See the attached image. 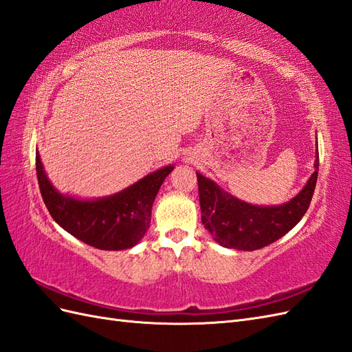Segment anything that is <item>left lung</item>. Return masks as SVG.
Returning <instances> with one entry per match:
<instances>
[{
	"instance_id": "8db88e82",
	"label": "left lung",
	"mask_w": 352,
	"mask_h": 352,
	"mask_svg": "<svg viewBox=\"0 0 352 352\" xmlns=\"http://www.w3.org/2000/svg\"><path fill=\"white\" fill-rule=\"evenodd\" d=\"M197 175L202 224L224 248L256 250L290 232L307 212L318 175V148L314 173L300 192L282 205H252L221 188L214 179Z\"/></svg>"
}]
</instances>
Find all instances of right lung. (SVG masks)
I'll list each match as a JSON object with an SVG mask.
<instances>
[{
  "label": "right lung",
  "mask_w": 352,
  "mask_h": 352,
  "mask_svg": "<svg viewBox=\"0 0 352 352\" xmlns=\"http://www.w3.org/2000/svg\"><path fill=\"white\" fill-rule=\"evenodd\" d=\"M36 177L50 215L69 234L102 250L134 248L150 226L152 206L174 165L159 168L134 184L104 197H75L60 193L45 174L36 150Z\"/></svg>",
  "instance_id": "1"
}]
</instances>
